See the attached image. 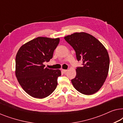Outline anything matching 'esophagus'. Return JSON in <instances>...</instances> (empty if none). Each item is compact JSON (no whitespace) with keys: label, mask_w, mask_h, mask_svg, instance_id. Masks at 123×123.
<instances>
[{"label":"esophagus","mask_w":123,"mask_h":123,"mask_svg":"<svg viewBox=\"0 0 123 123\" xmlns=\"http://www.w3.org/2000/svg\"><path fill=\"white\" fill-rule=\"evenodd\" d=\"M62 71H63V73H66V72H67V69H62Z\"/></svg>","instance_id":"34e87169"}]
</instances>
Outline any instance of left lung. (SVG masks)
<instances>
[{
    "label": "left lung",
    "instance_id": "left-lung-1",
    "mask_svg": "<svg viewBox=\"0 0 123 123\" xmlns=\"http://www.w3.org/2000/svg\"><path fill=\"white\" fill-rule=\"evenodd\" d=\"M75 50L77 59L82 62L77 67L72 85L80 93L91 95L101 88L108 75L109 54L105 46L95 37L86 32H75L64 37Z\"/></svg>",
    "mask_w": 123,
    "mask_h": 123
}]
</instances>
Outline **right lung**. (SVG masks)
Instances as JSON below:
<instances>
[{
  "instance_id": "1",
  "label": "right lung",
  "mask_w": 123,
  "mask_h": 123,
  "mask_svg": "<svg viewBox=\"0 0 123 123\" xmlns=\"http://www.w3.org/2000/svg\"><path fill=\"white\" fill-rule=\"evenodd\" d=\"M59 41V38L38 37L18 50L16 57V75L21 86L31 96L45 98L56 88L61 71L45 68L43 63L53 58Z\"/></svg>"
}]
</instances>
